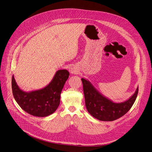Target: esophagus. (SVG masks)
Returning a JSON list of instances; mask_svg holds the SVG:
<instances>
[{
  "instance_id": "obj_1",
  "label": "esophagus",
  "mask_w": 152,
  "mask_h": 152,
  "mask_svg": "<svg viewBox=\"0 0 152 152\" xmlns=\"http://www.w3.org/2000/svg\"><path fill=\"white\" fill-rule=\"evenodd\" d=\"M70 72L71 73L75 75V74H76V73H77V69H76V68H75V67L73 66V67H71V68H70Z\"/></svg>"
}]
</instances>
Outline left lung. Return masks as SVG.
Returning <instances> with one entry per match:
<instances>
[{
    "mask_svg": "<svg viewBox=\"0 0 152 152\" xmlns=\"http://www.w3.org/2000/svg\"><path fill=\"white\" fill-rule=\"evenodd\" d=\"M81 80L83 84L87 111L92 116L99 121H112L124 116L133 105L138 93L137 87L129 99L122 102L116 103L96 90L88 80L84 78H82Z\"/></svg>",
    "mask_w": 152,
    "mask_h": 152,
    "instance_id": "left-lung-1",
    "label": "left lung"
}]
</instances>
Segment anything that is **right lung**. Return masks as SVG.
<instances>
[{"instance_id":"right-lung-1","label":"right lung","mask_w":152,"mask_h":152,"mask_svg":"<svg viewBox=\"0 0 152 152\" xmlns=\"http://www.w3.org/2000/svg\"><path fill=\"white\" fill-rule=\"evenodd\" d=\"M69 75L70 73L66 70H59L47 86L30 92L22 90L12 75L11 85L13 96L26 113L34 116H48L58 108L61 93Z\"/></svg>"}]
</instances>
